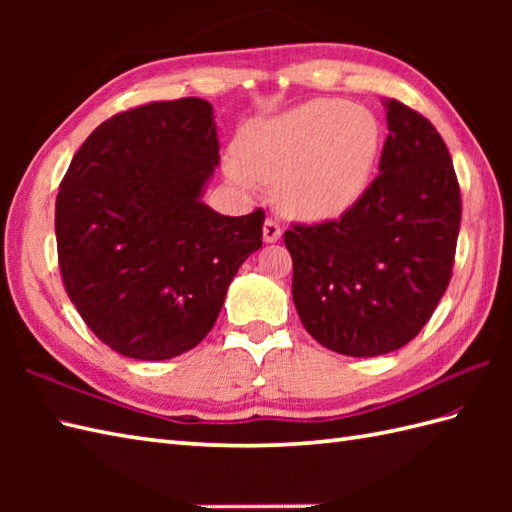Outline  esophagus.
Wrapping results in <instances>:
<instances>
[{"label":"esophagus","mask_w":512,"mask_h":512,"mask_svg":"<svg viewBox=\"0 0 512 512\" xmlns=\"http://www.w3.org/2000/svg\"><path fill=\"white\" fill-rule=\"evenodd\" d=\"M279 237H281V224L277 220H273V217H268L264 224V242L273 244Z\"/></svg>","instance_id":"1"}]
</instances>
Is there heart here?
I'll return each instance as SVG.
<instances>
[{
    "label": "heart",
    "mask_w": 512,
    "mask_h": 512,
    "mask_svg": "<svg viewBox=\"0 0 512 512\" xmlns=\"http://www.w3.org/2000/svg\"><path fill=\"white\" fill-rule=\"evenodd\" d=\"M378 145L372 112L317 99L246 129L226 173L246 191L279 181V204L299 220H334L369 187Z\"/></svg>",
    "instance_id": "1"
}]
</instances>
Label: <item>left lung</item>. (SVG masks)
<instances>
[{"mask_svg":"<svg viewBox=\"0 0 512 512\" xmlns=\"http://www.w3.org/2000/svg\"><path fill=\"white\" fill-rule=\"evenodd\" d=\"M378 176L341 220L292 224V299L303 328L345 356L407 345L453 275L462 200L438 129L389 99Z\"/></svg>","mask_w":512,"mask_h":512,"instance_id":"1","label":"left lung"}]
</instances>
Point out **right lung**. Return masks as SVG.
<instances>
[{
  "instance_id": "obj_1",
  "label": "right lung",
  "mask_w": 512,
  "mask_h": 512,
  "mask_svg": "<svg viewBox=\"0 0 512 512\" xmlns=\"http://www.w3.org/2000/svg\"><path fill=\"white\" fill-rule=\"evenodd\" d=\"M217 149L211 103L187 96L112 116L65 171L54 209L63 286L118 354L193 350L237 268L262 248V209L228 217L200 202Z\"/></svg>"
}]
</instances>
